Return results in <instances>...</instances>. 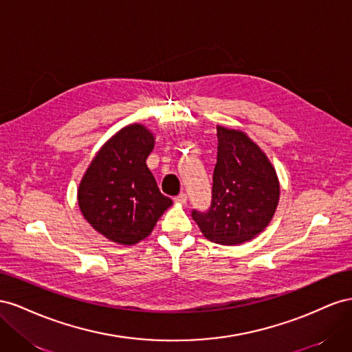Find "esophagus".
Here are the masks:
<instances>
[{
  "instance_id": "1",
  "label": "esophagus",
  "mask_w": 352,
  "mask_h": 352,
  "mask_svg": "<svg viewBox=\"0 0 352 352\" xmlns=\"http://www.w3.org/2000/svg\"><path fill=\"white\" fill-rule=\"evenodd\" d=\"M174 200H175L177 204H186L187 202V195L186 193H179Z\"/></svg>"
}]
</instances>
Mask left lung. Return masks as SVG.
Instances as JSON below:
<instances>
[{
	"label": "left lung",
	"instance_id": "obj_1",
	"mask_svg": "<svg viewBox=\"0 0 352 352\" xmlns=\"http://www.w3.org/2000/svg\"><path fill=\"white\" fill-rule=\"evenodd\" d=\"M218 155L212 199L206 210H192L210 242L239 245L268 226L278 204L277 174L252 140L237 129L217 126Z\"/></svg>",
	"mask_w": 352,
	"mask_h": 352
}]
</instances>
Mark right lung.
Here are the masks:
<instances>
[{
	"label": "right lung",
	"mask_w": 352,
	"mask_h": 352,
	"mask_svg": "<svg viewBox=\"0 0 352 352\" xmlns=\"http://www.w3.org/2000/svg\"><path fill=\"white\" fill-rule=\"evenodd\" d=\"M153 146V134L143 125L122 128L100 148L79 184L82 215L112 242L138 243L173 205L146 165Z\"/></svg>",
	"instance_id": "add662e5"
}]
</instances>
